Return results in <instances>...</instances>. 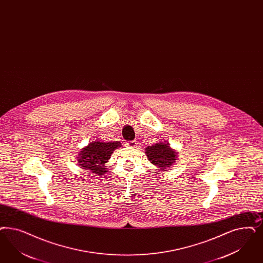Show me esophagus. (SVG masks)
I'll use <instances>...</instances> for the list:
<instances>
[{"label":"esophagus","mask_w":263,"mask_h":263,"mask_svg":"<svg viewBox=\"0 0 263 263\" xmlns=\"http://www.w3.org/2000/svg\"><path fill=\"white\" fill-rule=\"evenodd\" d=\"M127 145H128V146L134 147L137 145V141H129V142H127Z\"/></svg>","instance_id":"obj_1"}]
</instances>
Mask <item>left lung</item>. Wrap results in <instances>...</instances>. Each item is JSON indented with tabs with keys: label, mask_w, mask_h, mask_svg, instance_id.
I'll list each match as a JSON object with an SVG mask.
<instances>
[{
	"label": "left lung",
	"mask_w": 263,
	"mask_h": 263,
	"mask_svg": "<svg viewBox=\"0 0 263 263\" xmlns=\"http://www.w3.org/2000/svg\"><path fill=\"white\" fill-rule=\"evenodd\" d=\"M147 159L160 170H166L176 160V153L167 144H155L145 148Z\"/></svg>",
	"instance_id": "1"
}]
</instances>
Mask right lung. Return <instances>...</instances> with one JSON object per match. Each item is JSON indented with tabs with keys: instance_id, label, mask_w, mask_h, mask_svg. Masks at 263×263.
Segmentation results:
<instances>
[{
	"instance_id": "1",
	"label": "right lung",
	"mask_w": 263,
	"mask_h": 263,
	"mask_svg": "<svg viewBox=\"0 0 263 263\" xmlns=\"http://www.w3.org/2000/svg\"><path fill=\"white\" fill-rule=\"evenodd\" d=\"M120 143L109 142H94L82 149L79 155V164L85 170H90L91 172L97 175H103L107 172L105 163L108 162L114 151L120 146Z\"/></svg>"
}]
</instances>
